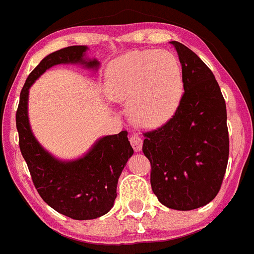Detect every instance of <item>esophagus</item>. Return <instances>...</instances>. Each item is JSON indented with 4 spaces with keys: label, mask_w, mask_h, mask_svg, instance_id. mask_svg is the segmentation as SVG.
<instances>
[{
    "label": "esophagus",
    "mask_w": 254,
    "mask_h": 254,
    "mask_svg": "<svg viewBox=\"0 0 254 254\" xmlns=\"http://www.w3.org/2000/svg\"><path fill=\"white\" fill-rule=\"evenodd\" d=\"M129 142L130 144H132L133 149L135 150V152H138V150L142 149V138L139 137V134L138 133H132L129 137Z\"/></svg>",
    "instance_id": "1"
}]
</instances>
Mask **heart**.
Returning a JSON list of instances; mask_svg holds the SVG:
<instances>
[{
    "mask_svg": "<svg viewBox=\"0 0 254 254\" xmlns=\"http://www.w3.org/2000/svg\"><path fill=\"white\" fill-rule=\"evenodd\" d=\"M106 91L114 101L129 105L130 116L138 125L159 126L179 106L182 69L165 50L127 53L109 67Z\"/></svg>",
    "mask_w": 254,
    "mask_h": 254,
    "instance_id": "1",
    "label": "heart"
}]
</instances>
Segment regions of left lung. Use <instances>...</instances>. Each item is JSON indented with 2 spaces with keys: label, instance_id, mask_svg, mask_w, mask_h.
<instances>
[{
  "label": "left lung",
  "instance_id": "obj_1",
  "mask_svg": "<svg viewBox=\"0 0 254 254\" xmlns=\"http://www.w3.org/2000/svg\"><path fill=\"white\" fill-rule=\"evenodd\" d=\"M182 64L184 92L163 126L144 132L152 190L164 206L188 211L215 199L230 153L225 99L212 71L188 47L172 42Z\"/></svg>",
  "mask_w": 254,
  "mask_h": 254
}]
</instances>
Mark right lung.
I'll return each instance as SVG.
<instances>
[{"label": "right lung", "mask_w": 254, "mask_h": 254, "mask_svg": "<svg viewBox=\"0 0 254 254\" xmlns=\"http://www.w3.org/2000/svg\"><path fill=\"white\" fill-rule=\"evenodd\" d=\"M87 48L72 45L47 55L27 77L16 112L19 149L28 165L41 197L50 207L74 220H92L114 206L119 178L133 154L127 130L101 138L85 157L74 162H59L39 145L32 134L27 115L28 90L53 65L82 63L97 67V60H84Z\"/></svg>", "instance_id": "obj_1"}]
</instances>
